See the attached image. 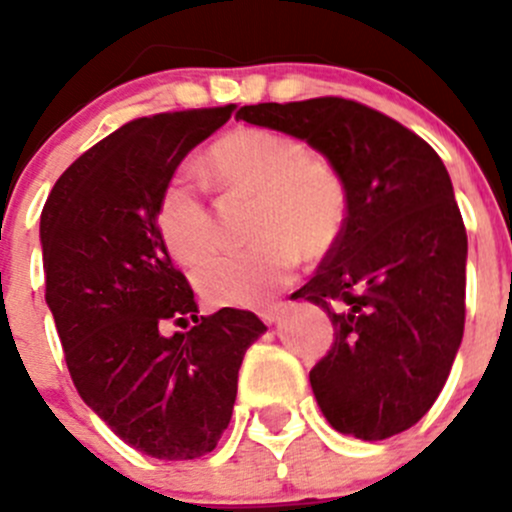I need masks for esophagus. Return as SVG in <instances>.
Listing matches in <instances>:
<instances>
[{"label": "esophagus", "instance_id": "obj_1", "mask_svg": "<svg viewBox=\"0 0 512 512\" xmlns=\"http://www.w3.org/2000/svg\"><path fill=\"white\" fill-rule=\"evenodd\" d=\"M285 309H287L285 302H275V304H270V307L260 309V319L265 324H275L277 319H280L282 314H285Z\"/></svg>", "mask_w": 512, "mask_h": 512}]
</instances>
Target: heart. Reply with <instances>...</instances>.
<instances>
[{
    "label": "heart",
    "instance_id": "1",
    "mask_svg": "<svg viewBox=\"0 0 512 512\" xmlns=\"http://www.w3.org/2000/svg\"><path fill=\"white\" fill-rule=\"evenodd\" d=\"M208 170L220 188L255 195L250 237H257L242 250L215 252L195 270V287L208 302L262 304L292 280L299 252L319 257L342 235L347 185L332 165L314 160L294 138L240 128L215 143ZM156 223L170 255L183 265H195L213 247V215L188 173L173 175L163 185Z\"/></svg>",
    "mask_w": 512,
    "mask_h": 512
}]
</instances>
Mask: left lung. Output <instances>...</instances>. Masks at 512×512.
Masks as SVG:
<instances>
[{
	"label": "left lung",
	"mask_w": 512,
	"mask_h": 512,
	"mask_svg": "<svg viewBox=\"0 0 512 512\" xmlns=\"http://www.w3.org/2000/svg\"><path fill=\"white\" fill-rule=\"evenodd\" d=\"M235 118L299 138L342 175V235L292 294L334 324L309 384L339 433L406 431L441 394L466 322L468 237L446 165L399 121L347 98L257 103Z\"/></svg>",
	"instance_id": "obj_1"
}]
</instances>
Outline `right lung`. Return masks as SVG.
<instances>
[{
  "label": "right lung",
  "mask_w": 512,
  "mask_h": 512,
  "mask_svg": "<svg viewBox=\"0 0 512 512\" xmlns=\"http://www.w3.org/2000/svg\"><path fill=\"white\" fill-rule=\"evenodd\" d=\"M232 108L126 123L66 168L41 210L46 304L76 391L121 441L160 461L218 446L242 356L267 332L245 309L198 317L156 223L163 185ZM188 316L190 333L162 334Z\"/></svg>",
  "instance_id": "1"
}]
</instances>
